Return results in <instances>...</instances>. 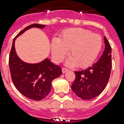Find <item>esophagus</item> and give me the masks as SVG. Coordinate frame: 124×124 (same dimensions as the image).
I'll return each mask as SVG.
<instances>
[{
    "label": "esophagus",
    "mask_w": 124,
    "mask_h": 124,
    "mask_svg": "<svg viewBox=\"0 0 124 124\" xmlns=\"http://www.w3.org/2000/svg\"><path fill=\"white\" fill-rule=\"evenodd\" d=\"M62 73H66V72L68 71V69H67V68H66L64 67H63L62 68Z\"/></svg>",
    "instance_id": "1"
}]
</instances>
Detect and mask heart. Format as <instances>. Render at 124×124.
<instances>
[{"instance_id": "obj_1", "label": "heart", "mask_w": 124, "mask_h": 124, "mask_svg": "<svg viewBox=\"0 0 124 124\" xmlns=\"http://www.w3.org/2000/svg\"><path fill=\"white\" fill-rule=\"evenodd\" d=\"M102 46L101 38L98 34L80 28L64 31L58 39L52 40V54L56 62H61L70 50L69 66L84 68L92 64Z\"/></svg>"}]
</instances>
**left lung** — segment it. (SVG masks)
Segmentation results:
<instances>
[{
	"label": "left lung",
	"instance_id": "8db88e82",
	"mask_svg": "<svg viewBox=\"0 0 124 124\" xmlns=\"http://www.w3.org/2000/svg\"><path fill=\"white\" fill-rule=\"evenodd\" d=\"M105 48L101 58L86 70L76 71L72 91L82 100H90L103 92L109 80L112 68V48L104 36Z\"/></svg>",
	"mask_w": 124,
	"mask_h": 124
}]
</instances>
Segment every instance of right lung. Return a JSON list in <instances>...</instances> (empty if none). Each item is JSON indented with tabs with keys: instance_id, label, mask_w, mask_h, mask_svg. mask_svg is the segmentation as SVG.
Listing matches in <instances>:
<instances>
[{
	"instance_id": "add662e5",
	"label": "right lung",
	"mask_w": 124,
	"mask_h": 124,
	"mask_svg": "<svg viewBox=\"0 0 124 124\" xmlns=\"http://www.w3.org/2000/svg\"><path fill=\"white\" fill-rule=\"evenodd\" d=\"M45 25L33 24L28 26L16 36L13 40L9 54V68L12 82L23 95L31 100H41L48 96L52 87V82L62 74L61 68L54 64L48 58L38 64H28L17 56L15 40L29 28H43Z\"/></svg>"
}]
</instances>
